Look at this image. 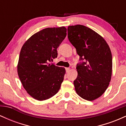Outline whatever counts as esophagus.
<instances>
[{
	"mask_svg": "<svg viewBox=\"0 0 126 126\" xmlns=\"http://www.w3.org/2000/svg\"><path fill=\"white\" fill-rule=\"evenodd\" d=\"M66 72H69V70H70V68L66 67Z\"/></svg>",
	"mask_w": 126,
	"mask_h": 126,
	"instance_id": "esophagus-1",
	"label": "esophagus"
}]
</instances>
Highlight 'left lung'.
<instances>
[{"label":"left lung","instance_id":"1","mask_svg":"<svg viewBox=\"0 0 126 126\" xmlns=\"http://www.w3.org/2000/svg\"><path fill=\"white\" fill-rule=\"evenodd\" d=\"M68 38L76 48L79 60L77 78L73 83L76 93L88 101H93L107 89L112 75V54L102 37L82 25L69 26Z\"/></svg>","mask_w":126,"mask_h":126}]
</instances>
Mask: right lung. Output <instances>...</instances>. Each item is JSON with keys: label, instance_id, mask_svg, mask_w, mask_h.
I'll return each instance as SVG.
<instances>
[{"label": "right lung", "instance_id": "obj_1", "mask_svg": "<svg viewBox=\"0 0 126 126\" xmlns=\"http://www.w3.org/2000/svg\"><path fill=\"white\" fill-rule=\"evenodd\" d=\"M64 27L43 29L24 43L17 70L24 89L34 99L44 101L58 92L66 70L48 62L57 57V48L67 35Z\"/></svg>", "mask_w": 126, "mask_h": 126}]
</instances>
